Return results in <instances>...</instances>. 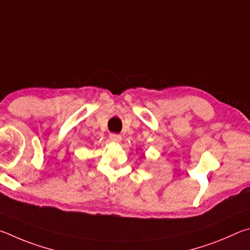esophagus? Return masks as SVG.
<instances>
[{
    "instance_id": "obj_1",
    "label": "esophagus",
    "mask_w": 250,
    "mask_h": 250,
    "mask_svg": "<svg viewBox=\"0 0 250 250\" xmlns=\"http://www.w3.org/2000/svg\"><path fill=\"white\" fill-rule=\"evenodd\" d=\"M109 139H111V141L114 142V143H121L122 142V136H121V135H117V134H111V135H109Z\"/></svg>"
}]
</instances>
